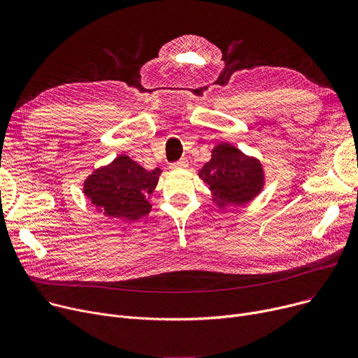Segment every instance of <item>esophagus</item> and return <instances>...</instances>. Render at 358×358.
Wrapping results in <instances>:
<instances>
[{
	"label": "esophagus",
	"mask_w": 358,
	"mask_h": 358,
	"mask_svg": "<svg viewBox=\"0 0 358 358\" xmlns=\"http://www.w3.org/2000/svg\"><path fill=\"white\" fill-rule=\"evenodd\" d=\"M187 166H189V161H187L185 158H181L178 162L171 165V168H174V169H182V168H187Z\"/></svg>",
	"instance_id": "esophagus-1"
}]
</instances>
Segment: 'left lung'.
Returning <instances> with one entry per match:
<instances>
[{
	"label": "left lung",
	"mask_w": 358,
	"mask_h": 358,
	"mask_svg": "<svg viewBox=\"0 0 358 358\" xmlns=\"http://www.w3.org/2000/svg\"><path fill=\"white\" fill-rule=\"evenodd\" d=\"M199 177L209 185L213 201L219 208L245 204L264 187L261 162L227 142L219 143L212 150V159L203 165Z\"/></svg>",
	"instance_id": "obj_1"
}]
</instances>
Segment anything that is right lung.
Instances as JSON below:
<instances>
[{"instance_id": "right-lung-1", "label": "right lung", "mask_w": 358, "mask_h": 358, "mask_svg": "<svg viewBox=\"0 0 358 358\" xmlns=\"http://www.w3.org/2000/svg\"><path fill=\"white\" fill-rule=\"evenodd\" d=\"M159 176V168L148 171L127 155H119L87 177L84 194L106 216L136 220L152 209L148 197L154 193Z\"/></svg>"}]
</instances>
